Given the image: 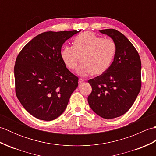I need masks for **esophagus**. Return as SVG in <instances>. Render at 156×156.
<instances>
[{
    "label": "esophagus",
    "mask_w": 156,
    "mask_h": 156,
    "mask_svg": "<svg viewBox=\"0 0 156 156\" xmlns=\"http://www.w3.org/2000/svg\"><path fill=\"white\" fill-rule=\"evenodd\" d=\"M84 82V79L80 78V79H79V80H78V83H79V84H81L83 83Z\"/></svg>",
    "instance_id": "obj_1"
}]
</instances>
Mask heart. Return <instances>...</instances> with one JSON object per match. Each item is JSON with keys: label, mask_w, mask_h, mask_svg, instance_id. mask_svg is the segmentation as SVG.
Segmentation results:
<instances>
[{"label": "heart", "mask_w": 156, "mask_h": 156, "mask_svg": "<svg viewBox=\"0 0 156 156\" xmlns=\"http://www.w3.org/2000/svg\"><path fill=\"white\" fill-rule=\"evenodd\" d=\"M117 51L112 39H104L90 31L76 36L73 46L66 45L61 51V58L66 67L74 70L81 64L78 74L82 76L93 74L101 75L111 67Z\"/></svg>", "instance_id": "b5f03b06"}]
</instances>
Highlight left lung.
Here are the masks:
<instances>
[{"label":"left lung","instance_id":"8db88e82","mask_svg":"<svg viewBox=\"0 0 156 156\" xmlns=\"http://www.w3.org/2000/svg\"><path fill=\"white\" fill-rule=\"evenodd\" d=\"M114 40L117 51L108 70L88 82L92 92L88 97L92 110L100 117H120L133 105L141 90L140 55L130 41L114 29L100 30Z\"/></svg>","mask_w":156,"mask_h":156}]
</instances>
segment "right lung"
Returning a JSON list of instances; mask_svg holds the SVG:
<instances>
[{"label": "right lung", "instance_id": "right-lung-1", "mask_svg": "<svg viewBox=\"0 0 156 156\" xmlns=\"http://www.w3.org/2000/svg\"><path fill=\"white\" fill-rule=\"evenodd\" d=\"M78 32L42 33L27 43L16 57V95L35 118L51 121L58 117L78 87V78L66 67L61 49L67 39Z\"/></svg>", "mask_w": 156, "mask_h": 156}]
</instances>
